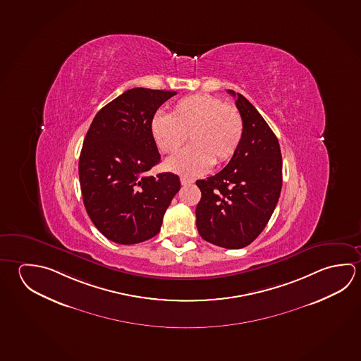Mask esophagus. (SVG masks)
<instances>
[{"label": "esophagus", "instance_id": "obj_1", "mask_svg": "<svg viewBox=\"0 0 361 361\" xmlns=\"http://www.w3.org/2000/svg\"><path fill=\"white\" fill-rule=\"evenodd\" d=\"M180 181H181V185H183V186H185V185H190V183H192L191 180H189V178H180Z\"/></svg>", "mask_w": 361, "mask_h": 361}]
</instances>
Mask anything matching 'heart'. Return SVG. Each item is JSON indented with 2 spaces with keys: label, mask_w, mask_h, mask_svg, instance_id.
<instances>
[{
  "label": "heart",
  "mask_w": 361,
  "mask_h": 361,
  "mask_svg": "<svg viewBox=\"0 0 361 361\" xmlns=\"http://www.w3.org/2000/svg\"><path fill=\"white\" fill-rule=\"evenodd\" d=\"M161 152L172 154L185 140L186 147L166 161V169L195 178L233 157L242 138L243 121L238 109L213 95H191L178 100L170 115L156 113L149 123Z\"/></svg>",
  "instance_id": "1"
}]
</instances>
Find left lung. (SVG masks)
Masks as SVG:
<instances>
[{
  "instance_id": "obj_1",
  "label": "left lung",
  "mask_w": 361,
  "mask_h": 361,
  "mask_svg": "<svg viewBox=\"0 0 361 361\" xmlns=\"http://www.w3.org/2000/svg\"><path fill=\"white\" fill-rule=\"evenodd\" d=\"M243 121V138L221 172L197 180L202 199L196 227L202 240L237 250L248 246L264 231L278 204L283 161L278 138L246 97L228 90Z\"/></svg>"
}]
</instances>
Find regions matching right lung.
<instances>
[{
  "mask_svg": "<svg viewBox=\"0 0 361 361\" xmlns=\"http://www.w3.org/2000/svg\"><path fill=\"white\" fill-rule=\"evenodd\" d=\"M173 95L128 90L96 114L83 140L78 162L83 204L95 227L115 243L134 245L159 233L181 186L171 172L147 176L161 161L149 123Z\"/></svg>",
  "mask_w": 361,
  "mask_h": 361,
  "instance_id": "obj_1",
  "label": "right lung"
}]
</instances>
